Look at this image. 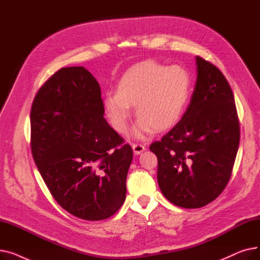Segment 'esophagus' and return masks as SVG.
Returning a JSON list of instances; mask_svg holds the SVG:
<instances>
[{
  "label": "esophagus",
  "instance_id": "obj_1",
  "mask_svg": "<svg viewBox=\"0 0 260 260\" xmlns=\"http://www.w3.org/2000/svg\"><path fill=\"white\" fill-rule=\"evenodd\" d=\"M133 151H134V153L135 154H141L144 149H145V146L143 145V144H141V143H134L133 145Z\"/></svg>",
  "mask_w": 260,
  "mask_h": 260
}]
</instances>
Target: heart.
Masks as SVG:
<instances>
[{
    "label": "heart",
    "instance_id": "b5f03b06",
    "mask_svg": "<svg viewBox=\"0 0 260 260\" xmlns=\"http://www.w3.org/2000/svg\"><path fill=\"white\" fill-rule=\"evenodd\" d=\"M192 77L181 66L145 61L132 67L117 85V92L104 95L103 106L113 128L123 134L135 106L138 121L136 137L155 131H166L178 123L186 109Z\"/></svg>",
    "mask_w": 260,
    "mask_h": 260
}]
</instances>
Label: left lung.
I'll list each match as a JSON object with an SVG mask.
<instances>
[{
	"instance_id": "8db88e82",
	"label": "left lung",
	"mask_w": 260,
	"mask_h": 260,
	"mask_svg": "<svg viewBox=\"0 0 260 260\" xmlns=\"http://www.w3.org/2000/svg\"><path fill=\"white\" fill-rule=\"evenodd\" d=\"M197 82L181 120L149 149L157 178L175 206L198 209L215 200L233 171L240 127L233 91L219 68L197 56Z\"/></svg>"
}]
</instances>
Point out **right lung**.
Returning a JSON list of instances; mask_svg holds the SVG:
<instances>
[{"mask_svg":"<svg viewBox=\"0 0 260 260\" xmlns=\"http://www.w3.org/2000/svg\"><path fill=\"white\" fill-rule=\"evenodd\" d=\"M98 81L82 66L64 67L38 90L30 146L60 206L83 220L113 216L126 196L133 149L109 126Z\"/></svg>","mask_w":260,"mask_h":260,"instance_id":"1","label":"right lung"}]
</instances>
